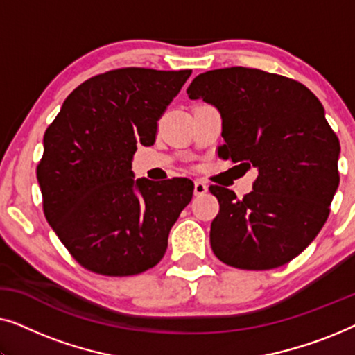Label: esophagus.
Wrapping results in <instances>:
<instances>
[{
    "mask_svg": "<svg viewBox=\"0 0 355 355\" xmlns=\"http://www.w3.org/2000/svg\"><path fill=\"white\" fill-rule=\"evenodd\" d=\"M208 192V184L203 181H196L193 182V193L196 196H203V193Z\"/></svg>",
    "mask_w": 355,
    "mask_h": 355,
    "instance_id": "obj_1",
    "label": "esophagus"
}]
</instances>
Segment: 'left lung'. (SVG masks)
<instances>
[{"mask_svg": "<svg viewBox=\"0 0 355 355\" xmlns=\"http://www.w3.org/2000/svg\"><path fill=\"white\" fill-rule=\"evenodd\" d=\"M187 95L220 111L221 157L259 173L241 200L230 189L210 187L220 202L213 252L241 270L286 265L317 237L339 186L341 147L323 105L300 82L249 67L198 74Z\"/></svg>", "mask_w": 355, "mask_h": 355, "instance_id": "obj_1", "label": "left lung"}]
</instances>
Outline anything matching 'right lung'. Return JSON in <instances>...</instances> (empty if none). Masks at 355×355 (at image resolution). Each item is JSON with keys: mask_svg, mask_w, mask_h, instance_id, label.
<instances>
[{"mask_svg": "<svg viewBox=\"0 0 355 355\" xmlns=\"http://www.w3.org/2000/svg\"><path fill=\"white\" fill-rule=\"evenodd\" d=\"M192 71L125 67L80 84L43 137L37 179L43 211L71 255L94 273L130 276L163 259L169 231L192 198L189 179H134L137 145Z\"/></svg>", "mask_w": 355, "mask_h": 355, "instance_id": "1", "label": "right lung"}]
</instances>
